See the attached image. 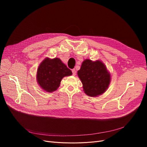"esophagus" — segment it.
<instances>
[{
  "label": "esophagus",
  "instance_id": "1",
  "mask_svg": "<svg viewBox=\"0 0 147 147\" xmlns=\"http://www.w3.org/2000/svg\"><path fill=\"white\" fill-rule=\"evenodd\" d=\"M72 72H73V76H75L76 74V70L74 68L72 69Z\"/></svg>",
  "mask_w": 147,
  "mask_h": 147
}]
</instances>
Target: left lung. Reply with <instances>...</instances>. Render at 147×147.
I'll list each match as a JSON object with an SVG mask.
<instances>
[{
	"instance_id": "1",
	"label": "left lung",
	"mask_w": 147,
	"mask_h": 147,
	"mask_svg": "<svg viewBox=\"0 0 147 147\" xmlns=\"http://www.w3.org/2000/svg\"><path fill=\"white\" fill-rule=\"evenodd\" d=\"M78 75L82 83L83 91L89 96L95 97L103 94L111 82V74L100 60L84 59Z\"/></svg>"
}]
</instances>
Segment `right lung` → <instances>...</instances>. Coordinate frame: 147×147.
<instances>
[{
    "instance_id": "right-lung-1",
    "label": "right lung",
    "mask_w": 147,
    "mask_h": 147,
    "mask_svg": "<svg viewBox=\"0 0 147 147\" xmlns=\"http://www.w3.org/2000/svg\"><path fill=\"white\" fill-rule=\"evenodd\" d=\"M72 75V71L59 58H46L38 66L36 80L45 91L52 92L59 87L61 82L65 76Z\"/></svg>"
}]
</instances>
